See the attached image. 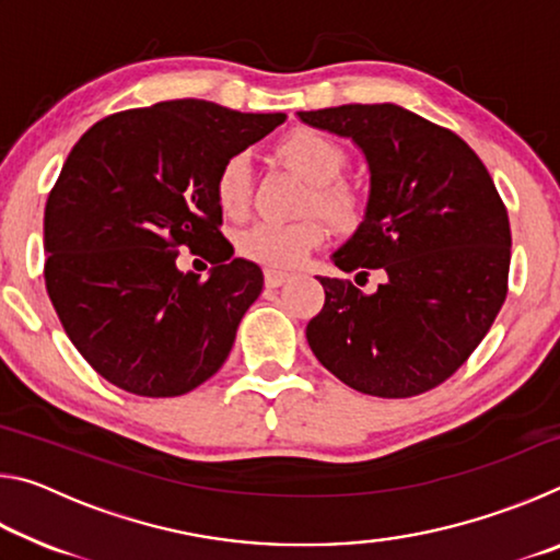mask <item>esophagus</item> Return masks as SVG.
<instances>
[{
	"instance_id": "obj_1",
	"label": "esophagus",
	"mask_w": 560,
	"mask_h": 560,
	"mask_svg": "<svg viewBox=\"0 0 560 560\" xmlns=\"http://www.w3.org/2000/svg\"><path fill=\"white\" fill-rule=\"evenodd\" d=\"M264 281H267L269 289H279L281 283L289 281V273L277 271V269H267V271H264Z\"/></svg>"
}]
</instances>
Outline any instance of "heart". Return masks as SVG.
Returning <instances> with one entry per match:
<instances>
[{
	"mask_svg": "<svg viewBox=\"0 0 560 560\" xmlns=\"http://www.w3.org/2000/svg\"><path fill=\"white\" fill-rule=\"evenodd\" d=\"M279 155L308 183H314L311 205L338 224L355 220L360 210L358 195L338 179L348 165V155L340 143L320 130L299 128L281 140ZM252 189L254 165L249 153L226 158L214 175V200L220 210L232 220H240L249 210ZM324 240L326 224L320 217H306L299 222H257L240 234L236 252L267 269L287 271L301 267L303 259Z\"/></svg>",
	"mask_w": 560,
	"mask_h": 560,
	"instance_id": "heart-1",
	"label": "heart"
}]
</instances>
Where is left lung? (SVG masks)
I'll use <instances>...</instances> for the list:
<instances>
[{"mask_svg": "<svg viewBox=\"0 0 560 560\" xmlns=\"http://www.w3.org/2000/svg\"><path fill=\"white\" fill-rule=\"evenodd\" d=\"M299 118L353 140L371 167L365 220L334 264L387 273L375 293L318 277L326 303L308 320V346L358 393H428L457 373L504 306L511 230L494 179L457 132L395 103Z\"/></svg>", "mask_w": 560, "mask_h": 560, "instance_id": "obj_1", "label": "left lung"}]
</instances>
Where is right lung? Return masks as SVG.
<instances>
[{
  "mask_svg": "<svg viewBox=\"0 0 560 560\" xmlns=\"http://www.w3.org/2000/svg\"><path fill=\"white\" fill-rule=\"evenodd\" d=\"M287 120L179 98L120 110L83 132L44 210V281L66 336L101 377L177 397L220 371L264 273L232 259L214 175ZM187 245L218 264L176 269Z\"/></svg>",
  "mask_w": 560,
  "mask_h": 560,
  "instance_id": "right-lung-1",
  "label": "right lung"
}]
</instances>
